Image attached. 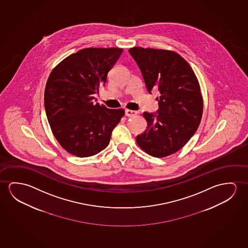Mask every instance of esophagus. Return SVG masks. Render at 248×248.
Listing matches in <instances>:
<instances>
[{"mask_svg":"<svg viewBox=\"0 0 248 248\" xmlns=\"http://www.w3.org/2000/svg\"><path fill=\"white\" fill-rule=\"evenodd\" d=\"M137 113H138V111H136V110H129V109L125 110V116L127 117H134L135 115H137Z\"/></svg>","mask_w":248,"mask_h":248,"instance_id":"1","label":"esophagus"}]
</instances>
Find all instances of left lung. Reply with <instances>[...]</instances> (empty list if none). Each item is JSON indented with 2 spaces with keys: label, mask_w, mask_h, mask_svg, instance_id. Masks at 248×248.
<instances>
[{
  "label": "left lung",
  "mask_w": 248,
  "mask_h": 248,
  "mask_svg": "<svg viewBox=\"0 0 248 248\" xmlns=\"http://www.w3.org/2000/svg\"><path fill=\"white\" fill-rule=\"evenodd\" d=\"M149 93L160 91L156 114L144 112L147 129L136 138L151 156L162 158L182 149L198 130L203 101L200 85L190 64L175 51L130 48Z\"/></svg>",
  "instance_id": "obj_1"
}]
</instances>
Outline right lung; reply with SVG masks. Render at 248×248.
<instances>
[{
	"instance_id": "1",
	"label": "right lung",
	"mask_w": 248,
	"mask_h": 248,
	"mask_svg": "<svg viewBox=\"0 0 248 248\" xmlns=\"http://www.w3.org/2000/svg\"><path fill=\"white\" fill-rule=\"evenodd\" d=\"M121 48H86L52 69L46 82L45 107L54 137L73 155L89 157L106 149L112 130L124 115L93 103Z\"/></svg>"
}]
</instances>
